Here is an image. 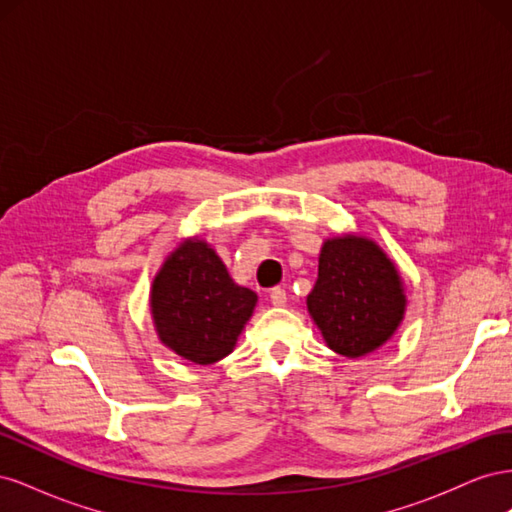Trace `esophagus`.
I'll return each mask as SVG.
<instances>
[{
  "label": "esophagus",
  "mask_w": 512,
  "mask_h": 512,
  "mask_svg": "<svg viewBox=\"0 0 512 512\" xmlns=\"http://www.w3.org/2000/svg\"><path fill=\"white\" fill-rule=\"evenodd\" d=\"M269 297H271V303H273L275 307H284V305H286V301H288V297H286V290H284V288H280V286L273 288Z\"/></svg>",
  "instance_id": "esophagus-1"
}]
</instances>
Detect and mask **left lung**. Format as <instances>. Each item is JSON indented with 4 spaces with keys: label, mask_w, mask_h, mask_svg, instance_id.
I'll return each mask as SVG.
<instances>
[{
    "label": "left lung",
    "mask_w": 512,
    "mask_h": 512,
    "mask_svg": "<svg viewBox=\"0 0 512 512\" xmlns=\"http://www.w3.org/2000/svg\"><path fill=\"white\" fill-rule=\"evenodd\" d=\"M406 305L404 280L374 239L354 232L324 239L307 312L333 352L361 359L382 348Z\"/></svg>",
    "instance_id": "8db88e82"
}]
</instances>
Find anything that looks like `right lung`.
Masks as SVG:
<instances>
[{
  "label": "right lung",
  "mask_w": 512,
  "mask_h": 512,
  "mask_svg": "<svg viewBox=\"0 0 512 512\" xmlns=\"http://www.w3.org/2000/svg\"><path fill=\"white\" fill-rule=\"evenodd\" d=\"M256 303V292L232 280L200 237L183 239L166 256L149 292L158 339L196 365H213L235 350Z\"/></svg>",
  "instance_id": "add662e5"
}]
</instances>
